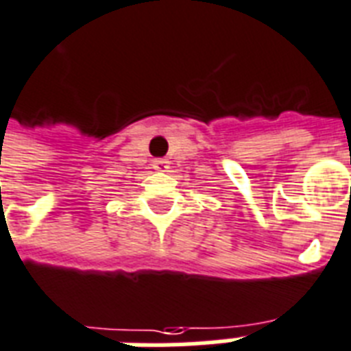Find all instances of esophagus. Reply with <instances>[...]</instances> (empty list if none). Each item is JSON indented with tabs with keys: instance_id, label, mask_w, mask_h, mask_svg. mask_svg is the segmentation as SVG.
I'll return each instance as SVG.
<instances>
[{
	"instance_id": "esophagus-1",
	"label": "esophagus",
	"mask_w": 351,
	"mask_h": 351,
	"mask_svg": "<svg viewBox=\"0 0 351 351\" xmlns=\"http://www.w3.org/2000/svg\"><path fill=\"white\" fill-rule=\"evenodd\" d=\"M153 167L156 171H162V173H164V171L169 169V162H167L165 158H154L153 160Z\"/></svg>"
}]
</instances>
